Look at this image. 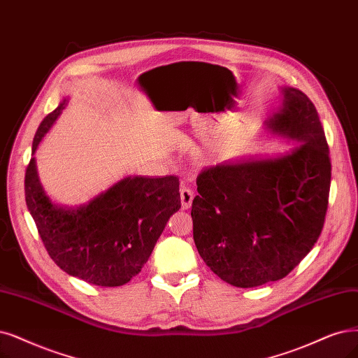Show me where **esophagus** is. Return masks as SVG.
Segmentation results:
<instances>
[{"label":"esophagus","instance_id":"34e87169","mask_svg":"<svg viewBox=\"0 0 358 358\" xmlns=\"http://www.w3.org/2000/svg\"><path fill=\"white\" fill-rule=\"evenodd\" d=\"M193 197H194V193L187 186L180 187V199H181V208L182 209H189L192 206Z\"/></svg>","mask_w":358,"mask_h":358}]
</instances>
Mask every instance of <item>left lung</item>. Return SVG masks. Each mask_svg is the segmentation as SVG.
<instances>
[{
	"instance_id": "left-lung-1",
	"label": "left lung",
	"mask_w": 358,
	"mask_h": 358,
	"mask_svg": "<svg viewBox=\"0 0 358 358\" xmlns=\"http://www.w3.org/2000/svg\"><path fill=\"white\" fill-rule=\"evenodd\" d=\"M282 104L266 122L286 152L239 156L197 177L192 203L197 252L221 280L257 287L283 279L313 249L330 189L324 131L313 101L280 87Z\"/></svg>"
}]
</instances>
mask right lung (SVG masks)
<instances>
[{
	"label": "right lung",
	"mask_w": 358,
	"mask_h": 358,
	"mask_svg": "<svg viewBox=\"0 0 358 358\" xmlns=\"http://www.w3.org/2000/svg\"><path fill=\"white\" fill-rule=\"evenodd\" d=\"M64 97L32 143L24 197L48 255L69 275L115 287L141 271L171 215L181 208L177 177L127 176L85 203L59 205L39 181L35 152L68 106Z\"/></svg>",
	"instance_id": "right-lung-1"
}]
</instances>
